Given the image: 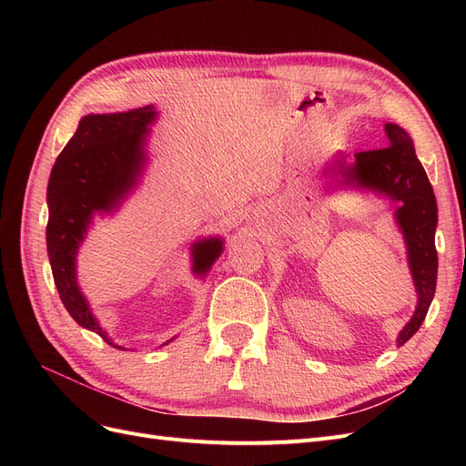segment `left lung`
<instances>
[{
	"label": "left lung",
	"instance_id": "8db88e82",
	"mask_svg": "<svg viewBox=\"0 0 466 466\" xmlns=\"http://www.w3.org/2000/svg\"><path fill=\"white\" fill-rule=\"evenodd\" d=\"M385 134L387 147L360 151L351 165H346L344 159H336L327 171L340 177V185L370 188L400 204L394 216L404 235L408 266L418 293L416 311L397 338L399 346H402L421 327L435 295L437 204L424 167L416 157L412 137L392 122L385 124Z\"/></svg>",
	"mask_w": 466,
	"mask_h": 466
}]
</instances>
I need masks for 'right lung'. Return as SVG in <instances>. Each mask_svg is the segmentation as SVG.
Returning <instances> with one entry per match:
<instances>
[{
  "label": "right lung",
  "instance_id": "right-lung-1",
  "mask_svg": "<svg viewBox=\"0 0 466 466\" xmlns=\"http://www.w3.org/2000/svg\"><path fill=\"white\" fill-rule=\"evenodd\" d=\"M155 118L157 112L151 105L115 115L83 116L74 137L56 159L48 180L46 247L54 284L79 327L103 336L115 348L120 346L108 340L77 286L76 257L96 211L110 214L136 188L146 167V142ZM221 250L223 241L218 237L196 241L192 272L204 278Z\"/></svg>",
  "mask_w": 466,
  "mask_h": 466
}]
</instances>
